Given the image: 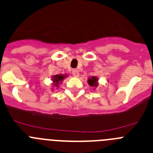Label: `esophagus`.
I'll return each mask as SVG.
<instances>
[{"label":"esophagus","instance_id":"esophagus-1","mask_svg":"<svg viewBox=\"0 0 153 153\" xmlns=\"http://www.w3.org/2000/svg\"><path fill=\"white\" fill-rule=\"evenodd\" d=\"M72 74L75 76V77H78L79 75V71L77 70H72Z\"/></svg>","mask_w":153,"mask_h":153}]
</instances>
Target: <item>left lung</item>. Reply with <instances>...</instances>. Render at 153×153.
Returning <instances> with one entry per match:
<instances>
[{
	"label": "left lung",
	"instance_id": "left-lung-1",
	"mask_svg": "<svg viewBox=\"0 0 153 153\" xmlns=\"http://www.w3.org/2000/svg\"><path fill=\"white\" fill-rule=\"evenodd\" d=\"M97 81H98V79H97L96 76H92L91 78H89V79H88V80H87V83H88V84H89L91 87H97V85H98V83H97Z\"/></svg>",
	"mask_w": 153,
	"mask_h": 153
}]
</instances>
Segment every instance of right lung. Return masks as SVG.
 Returning a JSON list of instances; mask_svg holds the SVG:
<instances>
[{
  "instance_id": "obj_1",
  "label": "right lung",
  "mask_w": 153,
  "mask_h": 153,
  "mask_svg": "<svg viewBox=\"0 0 153 153\" xmlns=\"http://www.w3.org/2000/svg\"><path fill=\"white\" fill-rule=\"evenodd\" d=\"M66 77V75H62V74H57V75H55L52 76V80H53V83L56 87H58L59 83L62 81L64 79V78Z\"/></svg>"
}]
</instances>
